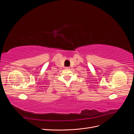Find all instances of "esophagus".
<instances>
[{"instance_id":"34e87169","label":"esophagus","mask_w":134,"mask_h":134,"mask_svg":"<svg viewBox=\"0 0 134 134\" xmlns=\"http://www.w3.org/2000/svg\"><path fill=\"white\" fill-rule=\"evenodd\" d=\"M65 69H69L70 68L69 67H65Z\"/></svg>"}]
</instances>
